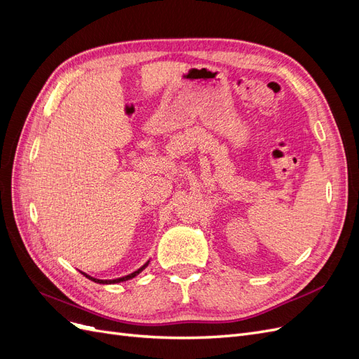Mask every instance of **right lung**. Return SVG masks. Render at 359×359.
I'll return each mask as SVG.
<instances>
[{
  "label": "right lung",
  "instance_id": "obj_1",
  "mask_svg": "<svg viewBox=\"0 0 359 359\" xmlns=\"http://www.w3.org/2000/svg\"><path fill=\"white\" fill-rule=\"evenodd\" d=\"M148 264H149V260L148 262L145 264V265H142L140 266L137 271H135V273H132V274H128V276H126V277H119V278H115V280H99V278H94V277H90L88 274H85V273H82L86 278H90V280H93V281H95V283H100V285H114V283H121V281H126V280H130V278H133V277H136L139 273H142V271L148 266Z\"/></svg>",
  "mask_w": 359,
  "mask_h": 359
}]
</instances>
